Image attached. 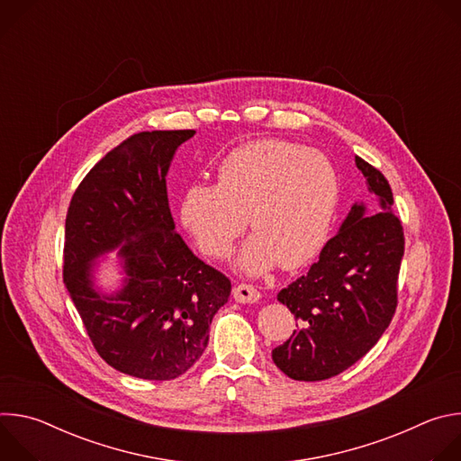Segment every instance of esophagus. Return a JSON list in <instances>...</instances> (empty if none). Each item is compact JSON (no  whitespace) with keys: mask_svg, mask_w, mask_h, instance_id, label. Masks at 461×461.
<instances>
[{"mask_svg":"<svg viewBox=\"0 0 461 461\" xmlns=\"http://www.w3.org/2000/svg\"><path fill=\"white\" fill-rule=\"evenodd\" d=\"M233 297L237 303H242V304H249V303H257L260 299V292L253 286V285H239L233 288Z\"/></svg>","mask_w":461,"mask_h":461,"instance_id":"1","label":"esophagus"}]
</instances>
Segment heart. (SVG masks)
<instances>
[{
    "label": "heart",
    "instance_id": "heart-1",
    "mask_svg": "<svg viewBox=\"0 0 461 461\" xmlns=\"http://www.w3.org/2000/svg\"><path fill=\"white\" fill-rule=\"evenodd\" d=\"M341 176L324 153L268 139L231 149L217 166V184L193 182L182 193L180 221L208 257L226 258L244 233H255L237 267L260 276L281 262L299 270L332 237Z\"/></svg>",
    "mask_w": 461,
    "mask_h": 461
}]
</instances>
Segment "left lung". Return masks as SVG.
Wrapping results in <instances>:
<instances>
[{"instance_id":"obj_1","label":"left lung","mask_w":461,"mask_h":461,"mask_svg":"<svg viewBox=\"0 0 461 461\" xmlns=\"http://www.w3.org/2000/svg\"><path fill=\"white\" fill-rule=\"evenodd\" d=\"M356 166L377 194L381 212L368 215L363 204H354L308 274L277 295L299 324L272 357L295 381L330 379L352 366L396 313L403 226L392 212L393 196L383 173L361 157Z\"/></svg>"}]
</instances>
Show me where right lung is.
Segmentation results:
<instances>
[{"instance_id":"right-lung-1","label":"right lung","mask_w":461,"mask_h":461,"mask_svg":"<svg viewBox=\"0 0 461 461\" xmlns=\"http://www.w3.org/2000/svg\"><path fill=\"white\" fill-rule=\"evenodd\" d=\"M193 129L142 131L109 151L77 187L65 219L63 283L100 357L127 375L169 381L208 347L231 283L194 257L167 203L166 175ZM119 248L126 285L92 286V260Z\"/></svg>"}]
</instances>
